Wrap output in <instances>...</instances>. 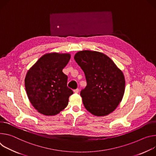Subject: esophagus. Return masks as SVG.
<instances>
[{
	"instance_id": "obj_1",
	"label": "esophagus",
	"mask_w": 156,
	"mask_h": 156,
	"mask_svg": "<svg viewBox=\"0 0 156 156\" xmlns=\"http://www.w3.org/2000/svg\"><path fill=\"white\" fill-rule=\"evenodd\" d=\"M74 93H76V94L79 93V89H76L74 90Z\"/></svg>"
}]
</instances>
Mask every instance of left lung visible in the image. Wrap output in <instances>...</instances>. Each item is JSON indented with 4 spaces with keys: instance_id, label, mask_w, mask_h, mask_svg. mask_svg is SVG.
Segmentation results:
<instances>
[{
    "instance_id": "obj_1",
    "label": "left lung",
    "mask_w": 156,
    "mask_h": 156,
    "mask_svg": "<svg viewBox=\"0 0 156 156\" xmlns=\"http://www.w3.org/2000/svg\"><path fill=\"white\" fill-rule=\"evenodd\" d=\"M74 59L87 81V86L80 91L85 108L97 116L113 112L125 93V80L122 71L109 57L97 51H79Z\"/></svg>"
}]
</instances>
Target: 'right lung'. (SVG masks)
I'll return each instance as SVG.
<instances>
[{"label": "right lung", "instance_id": "right-lung-1", "mask_svg": "<svg viewBox=\"0 0 156 156\" xmlns=\"http://www.w3.org/2000/svg\"><path fill=\"white\" fill-rule=\"evenodd\" d=\"M70 58L69 54H46L28 71L25 79L27 94L40 113L55 115L67 107L73 92L67 86V76L62 69Z\"/></svg>", "mask_w": 156, "mask_h": 156}]
</instances>
